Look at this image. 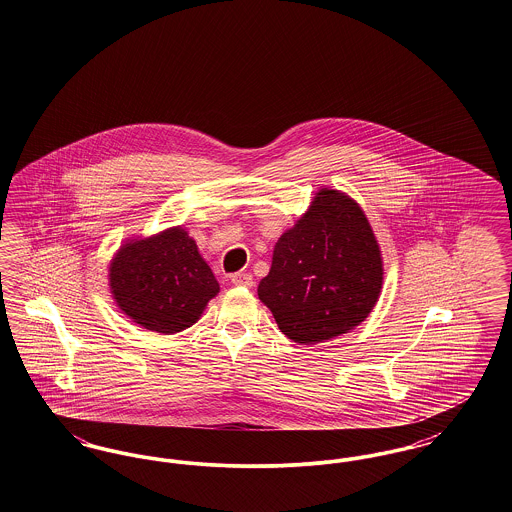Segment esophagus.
<instances>
[{
  "mask_svg": "<svg viewBox=\"0 0 512 512\" xmlns=\"http://www.w3.org/2000/svg\"><path fill=\"white\" fill-rule=\"evenodd\" d=\"M230 280L236 288H251L253 286V276L249 272H236V274H232Z\"/></svg>",
  "mask_w": 512,
  "mask_h": 512,
  "instance_id": "esophagus-1",
  "label": "esophagus"
}]
</instances>
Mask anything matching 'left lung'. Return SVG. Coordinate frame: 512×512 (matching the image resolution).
Returning a JSON list of instances; mask_svg holds the SVG:
<instances>
[{
    "label": "left lung",
    "mask_w": 512,
    "mask_h": 512,
    "mask_svg": "<svg viewBox=\"0 0 512 512\" xmlns=\"http://www.w3.org/2000/svg\"><path fill=\"white\" fill-rule=\"evenodd\" d=\"M382 284L384 259L365 211L353 197L322 186L278 238L257 293L282 334L315 345L366 320Z\"/></svg>",
    "instance_id": "left-lung-1"
}]
</instances>
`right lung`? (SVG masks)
Segmentation results:
<instances>
[{
  "label": "right lung",
  "mask_w": 512,
  "mask_h": 512,
  "mask_svg": "<svg viewBox=\"0 0 512 512\" xmlns=\"http://www.w3.org/2000/svg\"><path fill=\"white\" fill-rule=\"evenodd\" d=\"M109 292L134 324L176 334L195 324L219 282L184 226L126 240L109 263Z\"/></svg>",
  "instance_id": "add662e5"
}]
</instances>
